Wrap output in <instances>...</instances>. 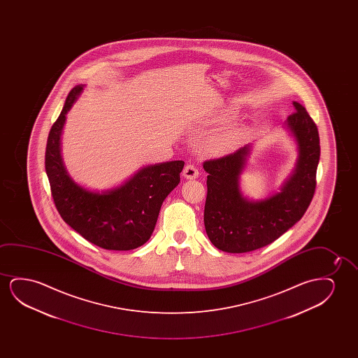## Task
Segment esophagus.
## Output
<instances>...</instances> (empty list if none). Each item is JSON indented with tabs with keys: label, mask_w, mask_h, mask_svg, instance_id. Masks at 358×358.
Listing matches in <instances>:
<instances>
[{
	"label": "esophagus",
	"mask_w": 358,
	"mask_h": 358,
	"mask_svg": "<svg viewBox=\"0 0 358 358\" xmlns=\"http://www.w3.org/2000/svg\"><path fill=\"white\" fill-rule=\"evenodd\" d=\"M183 176L186 177L187 180H194V178L199 176V171H198V169L193 164H188L183 169Z\"/></svg>",
	"instance_id": "esophagus-1"
}]
</instances>
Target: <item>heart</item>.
<instances>
[{"label":"heart","instance_id":"heart-1","mask_svg":"<svg viewBox=\"0 0 358 358\" xmlns=\"http://www.w3.org/2000/svg\"><path fill=\"white\" fill-rule=\"evenodd\" d=\"M236 139H237L236 133L234 131H229L213 139L210 145L216 152H225L235 144Z\"/></svg>","mask_w":358,"mask_h":358}]
</instances>
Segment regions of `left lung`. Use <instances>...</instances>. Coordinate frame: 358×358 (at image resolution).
Returning <instances> with one entry per match:
<instances>
[{"instance_id":"left-lung-1","label":"left lung","mask_w":358,"mask_h":358,"mask_svg":"<svg viewBox=\"0 0 358 358\" xmlns=\"http://www.w3.org/2000/svg\"><path fill=\"white\" fill-rule=\"evenodd\" d=\"M296 113L286 120V127L299 145L296 169L281 192L262 201H250L240 189L250 145L232 154L206 160L204 225L206 235L217 250L245 253L270 245L301 220L315 192V176L320 157L318 128L306 108L294 101Z\"/></svg>"}]
</instances>
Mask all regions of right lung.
Returning a JSON list of instances; mask_svg holds the SVG:
<instances>
[{"mask_svg": "<svg viewBox=\"0 0 358 358\" xmlns=\"http://www.w3.org/2000/svg\"><path fill=\"white\" fill-rule=\"evenodd\" d=\"M83 88L77 85L69 92L50 129L45 170L51 196L64 222L85 240L103 250H134L150 238L162 201L180 183L185 162L143 167L121 186L101 193L77 185L66 171L59 145L66 115Z\"/></svg>", "mask_w": 358, "mask_h": 358, "instance_id": "right-lung-1", "label": "right lung"}]
</instances>
